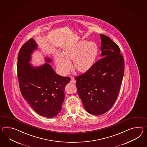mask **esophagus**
I'll list each match as a JSON object with an SVG mask.
<instances>
[{"mask_svg":"<svg viewBox=\"0 0 147 147\" xmlns=\"http://www.w3.org/2000/svg\"><path fill=\"white\" fill-rule=\"evenodd\" d=\"M70 82L71 83H73V84H75L76 81H75V79H74L73 78H71V80Z\"/></svg>","mask_w":147,"mask_h":147,"instance_id":"1","label":"esophagus"}]
</instances>
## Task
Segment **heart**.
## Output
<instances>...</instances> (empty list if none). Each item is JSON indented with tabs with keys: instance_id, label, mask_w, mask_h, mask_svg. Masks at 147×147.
<instances>
[{
	"instance_id": "b5f03b06",
	"label": "heart",
	"mask_w": 147,
	"mask_h": 147,
	"mask_svg": "<svg viewBox=\"0 0 147 147\" xmlns=\"http://www.w3.org/2000/svg\"><path fill=\"white\" fill-rule=\"evenodd\" d=\"M99 53L97 44L92 41H80L65 48L63 54L56 53L55 61L58 71L66 75L71 69V62L74 69L79 73H86L93 67Z\"/></svg>"
}]
</instances>
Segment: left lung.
I'll list each match as a JSON object with an SVG mask.
<instances>
[{
    "label": "left lung",
    "mask_w": 147,
    "mask_h": 147,
    "mask_svg": "<svg viewBox=\"0 0 147 147\" xmlns=\"http://www.w3.org/2000/svg\"><path fill=\"white\" fill-rule=\"evenodd\" d=\"M100 36L102 58L89 71L75 78L84 107L94 115L103 114L114 105L124 72V60L119 47L107 36Z\"/></svg>",
    "instance_id": "1"
}]
</instances>
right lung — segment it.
<instances>
[{
  "label": "right lung",
  "instance_id": "add662e5",
  "mask_svg": "<svg viewBox=\"0 0 147 147\" xmlns=\"http://www.w3.org/2000/svg\"><path fill=\"white\" fill-rule=\"evenodd\" d=\"M38 45L31 39L18 53V76L22 95L37 114L47 118L57 116L61 110L65 98V88L71 79L56 74L48 63L34 66L30 64Z\"/></svg>",
  "mask_w": 147,
  "mask_h": 147
}]
</instances>
